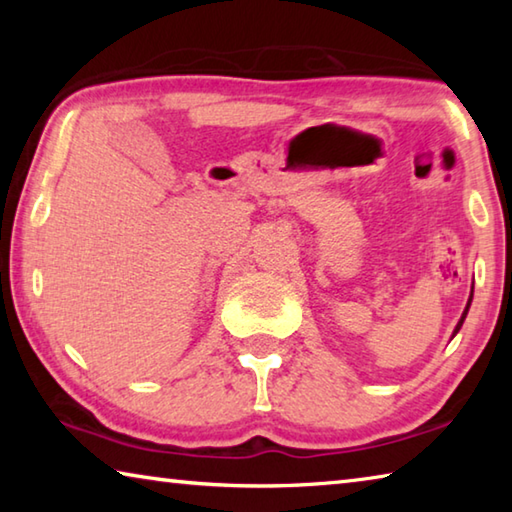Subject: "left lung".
<instances>
[{
    "instance_id": "8db88e82",
    "label": "left lung",
    "mask_w": 512,
    "mask_h": 512,
    "mask_svg": "<svg viewBox=\"0 0 512 512\" xmlns=\"http://www.w3.org/2000/svg\"><path fill=\"white\" fill-rule=\"evenodd\" d=\"M470 305H472V296H470V300H467V307H465V311H463L461 320H458V325H456V329H454V336L458 334V329H461V325H463V320H465V316H467V309H470Z\"/></svg>"
}]
</instances>
